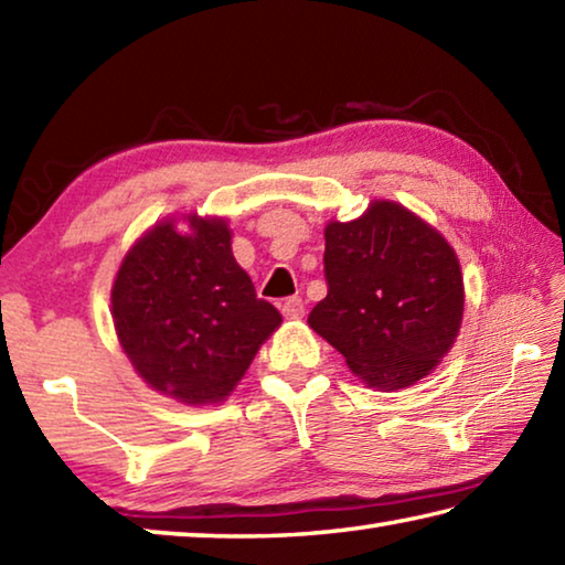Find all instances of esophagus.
I'll return each instance as SVG.
<instances>
[{
  "label": "esophagus",
  "instance_id": "esophagus-1",
  "mask_svg": "<svg viewBox=\"0 0 565 565\" xmlns=\"http://www.w3.org/2000/svg\"><path fill=\"white\" fill-rule=\"evenodd\" d=\"M281 313L286 319H301L303 317V299H299V296H291V299H286L281 303Z\"/></svg>",
  "mask_w": 565,
  "mask_h": 565
}]
</instances>
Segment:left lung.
<instances>
[{
	"mask_svg": "<svg viewBox=\"0 0 565 565\" xmlns=\"http://www.w3.org/2000/svg\"><path fill=\"white\" fill-rule=\"evenodd\" d=\"M323 236L329 294L309 327L371 388H406L431 374L463 319V276L446 238L396 202L329 222Z\"/></svg>",
	"mask_w": 565,
	"mask_h": 565,
	"instance_id": "obj_1",
	"label": "left lung"
}]
</instances>
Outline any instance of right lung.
<instances>
[{
	"label": "right lung",
	"instance_id": "1",
	"mask_svg": "<svg viewBox=\"0 0 565 565\" xmlns=\"http://www.w3.org/2000/svg\"><path fill=\"white\" fill-rule=\"evenodd\" d=\"M114 329L159 394L216 404L232 394L281 313L256 299L224 218L161 222L129 248L111 289Z\"/></svg>",
	"mask_w": 565,
	"mask_h": 565
}]
</instances>
